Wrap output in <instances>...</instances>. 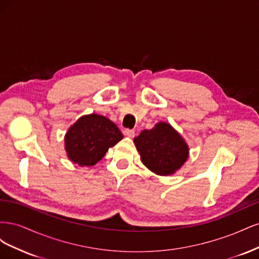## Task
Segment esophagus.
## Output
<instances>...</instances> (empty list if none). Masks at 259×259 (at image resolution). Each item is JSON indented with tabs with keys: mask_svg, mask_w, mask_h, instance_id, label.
<instances>
[{
	"mask_svg": "<svg viewBox=\"0 0 259 259\" xmlns=\"http://www.w3.org/2000/svg\"><path fill=\"white\" fill-rule=\"evenodd\" d=\"M123 133H124L125 136H127V137H130V138L135 136V131H134V130H125Z\"/></svg>",
	"mask_w": 259,
	"mask_h": 259,
	"instance_id": "obj_1",
	"label": "esophagus"
}]
</instances>
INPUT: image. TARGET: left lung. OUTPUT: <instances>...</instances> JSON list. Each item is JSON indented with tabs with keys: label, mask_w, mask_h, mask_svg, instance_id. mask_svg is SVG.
<instances>
[{
	"label": "left lung",
	"mask_w": 259,
	"mask_h": 259,
	"mask_svg": "<svg viewBox=\"0 0 259 259\" xmlns=\"http://www.w3.org/2000/svg\"><path fill=\"white\" fill-rule=\"evenodd\" d=\"M144 165L160 176L175 174L189 158V147L169 123L159 122L134 138Z\"/></svg>",
	"instance_id": "1"
}]
</instances>
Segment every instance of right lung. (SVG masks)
I'll list each match as a JSON object with an SVG mask.
<instances>
[{"mask_svg":"<svg viewBox=\"0 0 259 259\" xmlns=\"http://www.w3.org/2000/svg\"><path fill=\"white\" fill-rule=\"evenodd\" d=\"M123 138L119 127L108 117L96 113L82 115L65 135V150L79 166H93L104 158L109 148Z\"/></svg>","mask_w":259,"mask_h":259,"instance_id":"1","label":"right lung"}]
</instances>
